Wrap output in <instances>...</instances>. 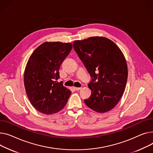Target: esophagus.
I'll use <instances>...</instances> for the list:
<instances>
[{
	"mask_svg": "<svg viewBox=\"0 0 153 153\" xmlns=\"http://www.w3.org/2000/svg\"><path fill=\"white\" fill-rule=\"evenodd\" d=\"M74 88L75 91H79L81 89H82V88H77V87H74Z\"/></svg>",
	"mask_w": 153,
	"mask_h": 153,
	"instance_id": "obj_1",
	"label": "esophagus"
}]
</instances>
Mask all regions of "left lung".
I'll list each match as a JSON object with an SVG mask.
<instances>
[{
    "mask_svg": "<svg viewBox=\"0 0 153 153\" xmlns=\"http://www.w3.org/2000/svg\"><path fill=\"white\" fill-rule=\"evenodd\" d=\"M74 48L91 78L88 85L91 95L85 103L97 112L109 111L119 102L127 84L128 68L123 53L104 37L75 41Z\"/></svg>",
    "mask_w": 153,
    "mask_h": 153,
    "instance_id": "1",
    "label": "left lung"
}]
</instances>
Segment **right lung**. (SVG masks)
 I'll return each instance as SVG.
<instances>
[{"label":"right lung","mask_w":153,"mask_h":153,"mask_svg":"<svg viewBox=\"0 0 153 153\" xmlns=\"http://www.w3.org/2000/svg\"><path fill=\"white\" fill-rule=\"evenodd\" d=\"M71 43L46 42L33 52L25 68L26 93L34 108L44 114L64 108L71 92L63 86L59 70L72 49Z\"/></svg>","instance_id":"1"}]
</instances>
